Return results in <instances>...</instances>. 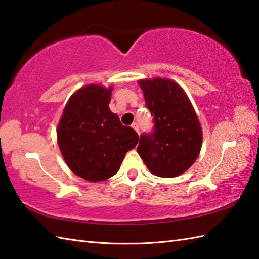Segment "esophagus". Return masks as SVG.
<instances>
[{
    "label": "esophagus",
    "mask_w": 259,
    "mask_h": 259,
    "mask_svg": "<svg viewBox=\"0 0 259 259\" xmlns=\"http://www.w3.org/2000/svg\"><path fill=\"white\" fill-rule=\"evenodd\" d=\"M131 126H133V128L137 131V133H138V135L140 134V128H139V123L138 122H134L133 124H131Z\"/></svg>",
    "instance_id": "esophagus-1"
}]
</instances>
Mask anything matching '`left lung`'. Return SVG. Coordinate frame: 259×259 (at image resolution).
I'll return each instance as SVG.
<instances>
[{"label": "left lung", "instance_id": "obj_1", "mask_svg": "<svg viewBox=\"0 0 259 259\" xmlns=\"http://www.w3.org/2000/svg\"><path fill=\"white\" fill-rule=\"evenodd\" d=\"M147 108L153 117V130L142 134L139 156L150 171L162 178L184 174L201 149L202 133L188 97L178 83L161 78L140 80Z\"/></svg>", "mask_w": 259, "mask_h": 259}]
</instances>
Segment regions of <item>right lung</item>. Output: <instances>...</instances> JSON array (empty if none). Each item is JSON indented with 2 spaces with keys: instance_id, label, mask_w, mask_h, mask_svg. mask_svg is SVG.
Returning a JSON list of instances; mask_svg holds the SVG:
<instances>
[{
  "instance_id": "right-lung-1",
  "label": "right lung",
  "mask_w": 259,
  "mask_h": 259,
  "mask_svg": "<svg viewBox=\"0 0 259 259\" xmlns=\"http://www.w3.org/2000/svg\"><path fill=\"white\" fill-rule=\"evenodd\" d=\"M112 88L89 84L74 92L58 125V144L71 171L91 183L118 172L139 136L109 108Z\"/></svg>"
}]
</instances>
